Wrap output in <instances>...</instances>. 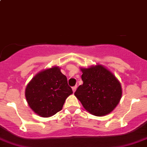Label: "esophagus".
<instances>
[{"label": "esophagus", "mask_w": 147, "mask_h": 147, "mask_svg": "<svg viewBox=\"0 0 147 147\" xmlns=\"http://www.w3.org/2000/svg\"><path fill=\"white\" fill-rule=\"evenodd\" d=\"M72 91H73V92H75V91H76V88H77V86H75L72 87Z\"/></svg>", "instance_id": "1"}]
</instances>
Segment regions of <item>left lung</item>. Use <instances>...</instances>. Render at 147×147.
Masks as SVG:
<instances>
[{
	"label": "left lung",
	"mask_w": 147,
	"mask_h": 147,
	"mask_svg": "<svg viewBox=\"0 0 147 147\" xmlns=\"http://www.w3.org/2000/svg\"><path fill=\"white\" fill-rule=\"evenodd\" d=\"M83 83L75 95L83 108L97 116L108 114L116 108L121 97V84L116 77L101 65L81 69Z\"/></svg>",
	"instance_id": "left-lung-1"
}]
</instances>
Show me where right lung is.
Masks as SVG:
<instances>
[{
  "instance_id": "add662e5",
  "label": "right lung",
  "mask_w": 147,
  "mask_h": 147,
  "mask_svg": "<svg viewBox=\"0 0 147 147\" xmlns=\"http://www.w3.org/2000/svg\"><path fill=\"white\" fill-rule=\"evenodd\" d=\"M72 94L67 77L57 67L42 71L28 84L26 97L31 109L42 117L60 111L66 99Z\"/></svg>"
}]
</instances>
